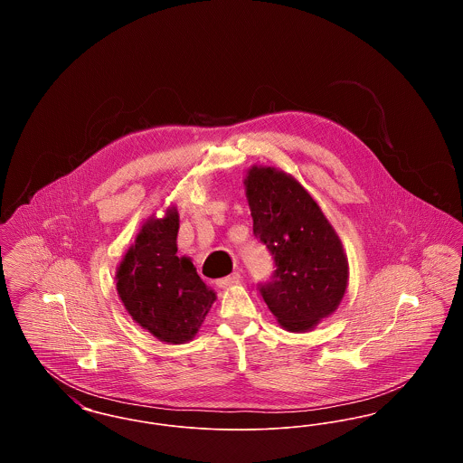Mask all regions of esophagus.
Segmentation results:
<instances>
[{
    "label": "esophagus",
    "instance_id": "1",
    "mask_svg": "<svg viewBox=\"0 0 463 463\" xmlns=\"http://www.w3.org/2000/svg\"><path fill=\"white\" fill-rule=\"evenodd\" d=\"M240 279H241L240 272H232V274H229L227 278H222V279H217V281H215V285H217V287L219 288L232 287V285L240 283Z\"/></svg>",
    "mask_w": 463,
    "mask_h": 463
}]
</instances>
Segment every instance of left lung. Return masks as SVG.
<instances>
[{
    "label": "left lung",
    "instance_id": "1",
    "mask_svg": "<svg viewBox=\"0 0 463 463\" xmlns=\"http://www.w3.org/2000/svg\"><path fill=\"white\" fill-rule=\"evenodd\" d=\"M244 187L253 234L276 267L270 281L259 285L265 304L285 330H312L345 295L349 262L342 241L293 176L272 166H251Z\"/></svg>",
    "mask_w": 463,
    "mask_h": 463
}]
</instances>
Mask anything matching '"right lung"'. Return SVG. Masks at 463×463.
I'll use <instances>...</instances> for the list:
<instances>
[{
  "label": "right lung",
  "instance_id": "obj_1",
  "mask_svg": "<svg viewBox=\"0 0 463 463\" xmlns=\"http://www.w3.org/2000/svg\"><path fill=\"white\" fill-rule=\"evenodd\" d=\"M178 212L151 217L116 270V288L133 321L166 344L194 338L217 295L187 257H176Z\"/></svg>",
  "mask_w": 463,
  "mask_h": 463
}]
</instances>
